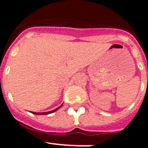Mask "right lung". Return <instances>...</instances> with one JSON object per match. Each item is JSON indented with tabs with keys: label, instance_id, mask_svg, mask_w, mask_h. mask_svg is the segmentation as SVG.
<instances>
[{
	"label": "right lung",
	"instance_id": "1",
	"mask_svg": "<svg viewBox=\"0 0 148 148\" xmlns=\"http://www.w3.org/2000/svg\"><path fill=\"white\" fill-rule=\"evenodd\" d=\"M62 106H59L58 108H57V109H55V110H53V111H51V112H32L33 114H36V115H47V114H50V113H52V112H55L56 110H58V109H59V108L62 107Z\"/></svg>",
	"mask_w": 148,
	"mask_h": 148
}]
</instances>
